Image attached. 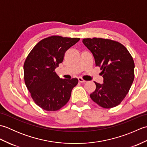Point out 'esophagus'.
<instances>
[{"label":"esophagus","instance_id":"1","mask_svg":"<svg viewBox=\"0 0 147 147\" xmlns=\"http://www.w3.org/2000/svg\"><path fill=\"white\" fill-rule=\"evenodd\" d=\"M78 82H79L80 83H85L86 81L83 80V79L82 78H78Z\"/></svg>","mask_w":147,"mask_h":147}]
</instances>
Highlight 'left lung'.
Wrapping results in <instances>:
<instances>
[{"mask_svg":"<svg viewBox=\"0 0 147 147\" xmlns=\"http://www.w3.org/2000/svg\"><path fill=\"white\" fill-rule=\"evenodd\" d=\"M82 42L92 53L104 78V83L95 82L96 89L90 98L103 108L114 107L125 98L133 82L132 56L125 47L114 40L93 38H84Z\"/></svg>","mask_w":147,"mask_h":147,"instance_id":"1","label":"left lung"}]
</instances>
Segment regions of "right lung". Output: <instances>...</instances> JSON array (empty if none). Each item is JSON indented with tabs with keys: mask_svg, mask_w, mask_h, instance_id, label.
Returning <instances> with one entry per match:
<instances>
[{
	"mask_svg": "<svg viewBox=\"0 0 147 147\" xmlns=\"http://www.w3.org/2000/svg\"><path fill=\"white\" fill-rule=\"evenodd\" d=\"M79 38L52 36L34 47L24 64V78L32 98L40 107L55 111L67 104L78 80L61 79L55 69L63 61L65 52Z\"/></svg>",
	"mask_w": 147,
	"mask_h": 147,
	"instance_id": "1",
	"label": "right lung"
}]
</instances>
